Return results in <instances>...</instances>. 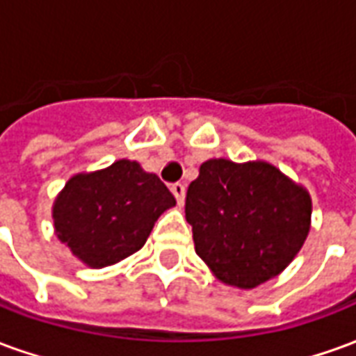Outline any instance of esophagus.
I'll return each mask as SVG.
<instances>
[{
    "label": "esophagus",
    "instance_id": "esophagus-1",
    "mask_svg": "<svg viewBox=\"0 0 356 356\" xmlns=\"http://www.w3.org/2000/svg\"><path fill=\"white\" fill-rule=\"evenodd\" d=\"M171 193L175 196V200H177L179 206H183V202H185V185L173 183V185H171Z\"/></svg>",
    "mask_w": 356,
    "mask_h": 356
}]
</instances>
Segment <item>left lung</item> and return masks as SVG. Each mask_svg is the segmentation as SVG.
<instances>
[{
	"label": "left lung",
	"mask_w": 356,
	"mask_h": 356,
	"mask_svg": "<svg viewBox=\"0 0 356 356\" xmlns=\"http://www.w3.org/2000/svg\"><path fill=\"white\" fill-rule=\"evenodd\" d=\"M311 196L267 162L213 158L188 185L196 254L229 286L252 290L280 275L311 229Z\"/></svg>",
	"instance_id": "1"
}]
</instances>
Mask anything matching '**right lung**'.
Returning a JSON list of instances; mask_svg holds the SVG:
<instances>
[{
  "instance_id": "add662e5",
  "label": "right lung",
  "mask_w": 356,
  "mask_h": 356,
  "mask_svg": "<svg viewBox=\"0 0 356 356\" xmlns=\"http://www.w3.org/2000/svg\"><path fill=\"white\" fill-rule=\"evenodd\" d=\"M173 206L158 175L118 160L68 179L53 204L55 234L88 267H108L145 246L156 219Z\"/></svg>"
}]
</instances>
